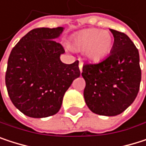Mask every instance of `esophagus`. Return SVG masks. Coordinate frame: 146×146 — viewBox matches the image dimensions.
<instances>
[{
    "label": "esophagus",
    "instance_id": "1",
    "mask_svg": "<svg viewBox=\"0 0 146 146\" xmlns=\"http://www.w3.org/2000/svg\"><path fill=\"white\" fill-rule=\"evenodd\" d=\"M82 66H83V63L82 61L79 62V69H80V71L82 72Z\"/></svg>",
    "mask_w": 146,
    "mask_h": 146
}]
</instances>
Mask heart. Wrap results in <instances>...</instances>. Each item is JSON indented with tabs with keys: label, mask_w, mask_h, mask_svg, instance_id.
Here are the masks:
<instances>
[{
	"label": "heart",
	"mask_w": 146,
	"mask_h": 146,
	"mask_svg": "<svg viewBox=\"0 0 146 146\" xmlns=\"http://www.w3.org/2000/svg\"><path fill=\"white\" fill-rule=\"evenodd\" d=\"M113 46L112 36L107 31L98 29L82 31L71 38V46L84 51L88 58L98 62L106 58Z\"/></svg>",
	"instance_id": "1"
}]
</instances>
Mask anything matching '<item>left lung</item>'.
Returning <instances> with one entry per match:
<instances>
[{
  "mask_svg": "<svg viewBox=\"0 0 146 146\" xmlns=\"http://www.w3.org/2000/svg\"><path fill=\"white\" fill-rule=\"evenodd\" d=\"M114 36L110 54L97 64H85L83 95L95 114L113 116L122 113L136 99L141 81L139 54L126 34L110 29Z\"/></svg>",
  "mask_w": 146,
  "mask_h": 146,
  "instance_id": "left-lung-1",
  "label": "left lung"
}]
</instances>
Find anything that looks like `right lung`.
I'll return each mask as SVG.
<instances>
[{"label": "right lung", "mask_w": 146, "mask_h": 146, "mask_svg": "<svg viewBox=\"0 0 146 146\" xmlns=\"http://www.w3.org/2000/svg\"><path fill=\"white\" fill-rule=\"evenodd\" d=\"M63 27L36 28L13 48L7 61L6 86L14 106L25 115L42 118L55 115L73 81L80 76L79 61L61 62L63 46L55 40Z\"/></svg>", "instance_id": "right-lung-1"}]
</instances>
